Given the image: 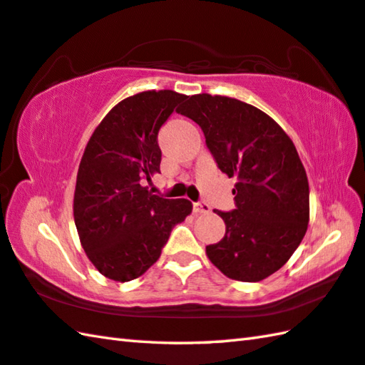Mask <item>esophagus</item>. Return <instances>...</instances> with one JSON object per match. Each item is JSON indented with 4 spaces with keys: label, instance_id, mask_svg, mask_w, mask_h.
I'll list each match as a JSON object with an SVG mask.
<instances>
[{
    "label": "esophagus",
    "instance_id": "esophagus-1",
    "mask_svg": "<svg viewBox=\"0 0 365 365\" xmlns=\"http://www.w3.org/2000/svg\"><path fill=\"white\" fill-rule=\"evenodd\" d=\"M193 212H195V214L210 212V205H206V203H193Z\"/></svg>",
    "mask_w": 365,
    "mask_h": 365
}]
</instances>
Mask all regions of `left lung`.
Returning <instances> with one entry per match:
<instances>
[{
  "label": "left lung",
  "mask_w": 365,
  "mask_h": 365,
  "mask_svg": "<svg viewBox=\"0 0 365 365\" xmlns=\"http://www.w3.org/2000/svg\"><path fill=\"white\" fill-rule=\"evenodd\" d=\"M178 113L202 128L220 172L237 180L236 210L217 211L225 236L207 245V258L233 280L269 277L309 225V181L294 143L264 111L227 96H190Z\"/></svg>",
  "instance_id": "obj_1"
}]
</instances>
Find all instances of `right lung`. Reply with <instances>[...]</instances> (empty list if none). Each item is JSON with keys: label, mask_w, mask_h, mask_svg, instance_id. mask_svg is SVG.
Here are the masks:
<instances>
[{"label": "right lung", "mask_w": 365, "mask_h": 365, "mask_svg": "<svg viewBox=\"0 0 365 365\" xmlns=\"http://www.w3.org/2000/svg\"><path fill=\"white\" fill-rule=\"evenodd\" d=\"M187 98L172 89L129 96L88 140L73 192V220L89 262L107 279L129 282L145 274L173 227L192 212L189 200L153 195L146 185L160 173V125Z\"/></svg>", "instance_id": "1"}]
</instances>
